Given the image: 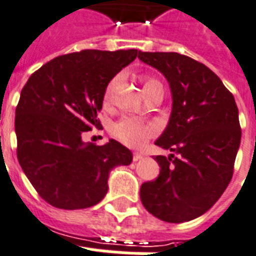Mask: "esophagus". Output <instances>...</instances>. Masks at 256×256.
<instances>
[{
  "instance_id": "34e87169",
  "label": "esophagus",
  "mask_w": 256,
  "mask_h": 256,
  "mask_svg": "<svg viewBox=\"0 0 256 256\" xmlns=\"http://www.w3.org/2000/svg\"><path fill=\"white\" fill-rule=\"evenodd\" d=\"M143 156H144V155H143L142 152H134L132 154V160L138 162L140 160V159H143Z\"/></svg>"
}]
</instances>
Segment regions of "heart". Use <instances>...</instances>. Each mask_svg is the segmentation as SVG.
Here are the masks:
<instances>
[{"mask_svg": "<svg viewBox=\"0 0 256 256\" xmlns=\"http://www.w3.org/2000/svg\"><path fill=\"white\" fill-rule=\"evenodd\" d=\"M118 78H114L113 80L110 81L108 84L106 89H105V94H104V102L106 105L110 101V97H112V90H113L114 85L117 82ZM143 89L150 88L152 85L160 84L156 78H150V76H143ZM156 132V128L151 124H147V122H143L140 120H135L132 117H124L122 120H120L118 122L113 124L112 128V134L116 136V138L122 142L126 146L130 147H139L142 146L143 143L148 140Z\"/></svg>", "mask_w": 256, "mask_h": 256, "instance_id": "obj_1", "label": "heart"}]
</instances>
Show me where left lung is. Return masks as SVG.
Instances as JSON below:
<instances>
[{"label":"left lung","mask_w":256,"mask_h":256,"mask_svg":"<svg viewBox=\"0 0 256 256\" xmlns=\"http://www.w3.org/2000/svg\"><path fill=\"white\" fill-rule=\"evenodd\" d=\"M139 60L167 78L172 110L155 144L172 154L154 159L156 180L143 182L140 200L162 221L182 224L210 209L232 176L240 143L234 96L212 70L178 52H140Z\"/></svg>","instance_id":"1"}]
</instances>
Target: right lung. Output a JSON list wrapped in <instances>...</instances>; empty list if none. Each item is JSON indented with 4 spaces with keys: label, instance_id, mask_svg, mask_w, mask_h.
<instances>
[{
    "label": "right lung",
    "instance_id": "1",
    "mask_svg": "<svg viewBox=\"0 0 256 256\" xmlns=\"http://www.w3.org/2000/svg\"><path fill=\"white\" fill-rule=\"evenodd\" d=\"M138 50L58 56L31 74L16 109V156L39 196L66 210L85 209L106 194L110 171L128 166L132 152L114 139L102 146L82 134L101 126L97 113L110 80Z\"/></svg>",
    "mask_w": 256,
    "mask_h": 256
}]
</instances>
